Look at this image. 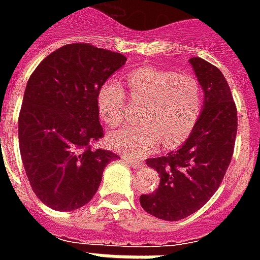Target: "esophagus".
I'll use <instances>...</instances> for the list:
<instances>
[{"instance_id": "34e87169", "label": "esophagus", "mask_w": 260, "mask_h": 260, "mask_svg": "<svg viewBox=\"0 0 260 260\" xmlns=\"http://www.w3.org/2000/svg\"><path fill=\"white\" fill-rule=\"evenodd\" d=\"M122 160H124L126 164H129L131 167H141L142 164H143L141 160H136V158L129 157V156H122Z\"/></svg>"}]
</instances>
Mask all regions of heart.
Segmentation results:
<instances>
[{"label":"heart","instance_id":"1","mask_svg":"<svg viewBox=\"0 0 260 260\" xmlns=\"http://www.w3.org/2000/svg\"><path fill=\"white\" fill-rule=\"evenodd\" d=\"M132 102L145 103L141 125L124 126L108 135L110 146L126 156H141L161 143L171 149L186 141L199 119L202 89L195 76L160 68H139L126 76ZM99 114L110 126L122 124L126 91L107 80L97 94Z\"/></svg>","mask_w":260,"mask_h":260}]
</instances>
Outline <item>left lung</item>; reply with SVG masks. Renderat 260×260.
Returning <instances> with one entry per match:
<instances>
[{
    "label": "left lung",
    "mask_w": 260,
    "mask_h": 260,
    "mask_svg": "<svg viewBox=\"0 0 260 260\" xmlns=\"http://www.w3.org/2000/svg\"><path fill=\"white\" fill-rule=\"evenodd\" d=\"M189 62L205 93L201 115L178 150L147 158L160 184L139 199L149 214L167 221L191 216L217 191L231 163L238 126L237 107L221 71L199 57Z\"/></svg>",
    "instance_id": "1"
}]
</instances>
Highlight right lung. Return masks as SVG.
Wrapping results in <instances>:
<instances>
[{"instance_id": "1", "label": "right lung", "mask_w": 260, "mask_h": 260, "mask_svg": "<svg viewBox=\"0 0 260 260\" xmlns=\"http://www.w3.org/2000/svg\"><path fill=\"white\" fill-rule=\"evenodd\" d=\"M125 62L122 54L72 43L47 55L27 80L18 121L20 156L33 192L54 210L89 203L106 166L118 157L93 145L104 136L99 90Z\"/></svg>"}]
</instances>
